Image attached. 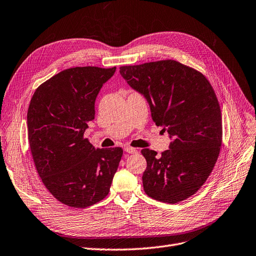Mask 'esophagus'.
Masks as SVG:
<instances>
[{"mask_svg":"<svg viewBox=\"0 0 256 256\" xmlns=\"http://www.w3.org/2000/svg\"><path fill=\"white\" fill-rule=\"evenodd\" d=\"M125 152L127 154H138V150L136 148H132V147H129V146L125 147Z\"/></svg>","mask_w":256,"mask_h":256,"instance_id":"34e87169","label":"esophagus"}]
</instances>
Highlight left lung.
Instances as JSON below:
<instances>
[{
	"instance_id": "left-lung-1",
	"label": "left lung",
	"mask_w": 256,
	"mask_h": 256,
	"mask_svg": "<svg viewBox=\"0 0 256 256\" xmlns=\"http://www.w3.org/2000/svg\"><path fill=\"white\" fill-rule=\"evenodd\" d=\"M120 73L146 98L152 120L172 140L161 156L142 150L145 192L167 204L190 197L208 178L222 146V111L212 86L200 72L174 60L120 66Z\"/></svg>"
}]
</instances>
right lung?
Listing matches in <instances>:
<instances>
[{
    "instance_id": "1",
    "label": "right lung",
    "mask_w": 256,
    "mask_h": 256,
    "mask_svg": "<svg viewBox=\"0 0 256 256\" xmlns=\"http://www.w3.org/2000/svg\"><path fill=\"white\" fill-rule=\"evenodd\" d=\"M116 68H72L34 93L28 128L32 156L46 188L61 204L88 208L109 194L122 149H96L84 134L95 100Z\"/></svg>"
}]
</instances>
